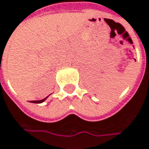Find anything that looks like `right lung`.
Here are the masks:
<instances>
[{"instance_id": "right-lung-1", "label": "right lung", "mask_w": 149, "mask_h": 149, "mask_svg": "<svg viewBox=\"0 0 149 149\" xmlns=\"http://www.w3.org/2000/svg\"><path fill=\"white\" fill-rule=\"evenodd\" d=\"M47 98V97H46ZM46 98H45V99H43V100H33V101H31V102H32V103H35V104H40V103H42V102H44L45 100H46Z\"/></svg>"}]
</instances>
